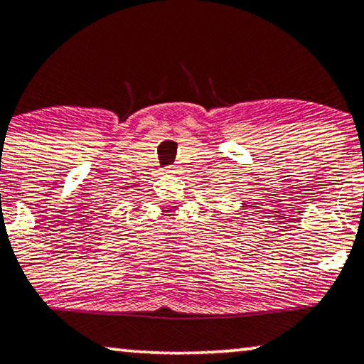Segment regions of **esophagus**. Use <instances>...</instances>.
<instances>
[{"label":"esophagus","mask_w":364,"mask_h":364,"mask_svg":"<svg viewBox=\"0 0 364 364\" xmlns=\"http://www.w3.org/2000/svg\"><path fill=\"white\" fill-rule=\"evenodd\" d=\"M168 173H178V166H170L168 170H166Z\"/></svg>","instance_id":"1"}]
</instances>
